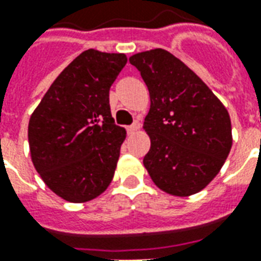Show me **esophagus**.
<instances>
[{"label":"esophagus","mask_w":261,"mask_h":261,"mask_svg":"<svg viewBox=\"0 0 261 261\" xmlns=\"http://www.w3.org/2000/svg\"><path fill=\"white\" fill-rule=\"evenodd\" d=\"M140 127H141V124H140V121H134L133 124L127 127V131H128V133H134V131L140 130Z\"/></svg>","instance_id":"obj_1"}]
</instances>
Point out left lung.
<instances>
[{
	"instance_id": "8db88e82",
	"label": "left lung",
	"mask_w": 261,
	"mask_h": 261,
	"mask_svg": "<svg viewBox=\"0 0 261 261\" xmlns=\"http://www.w3.org/2000/svg\"><path fill=\"white\" fill-rule=\"evenodd\" d=\"M149 91L144 130L151 148L144 166L168 194L201 192L225 164L232 147L228 110L185 63L164 48L130 57Z\"/></svg>"
}]
</instances>
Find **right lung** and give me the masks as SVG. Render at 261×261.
<instances>
[{"label":"right lung","instance_id":"1","mask_svg":"<svg viewBox=\"0 0 261 261\" xmlns=\"http://www.w3.org/2000/svg\"><path fill=\"white\" fill-rule=\"evenodd\" d=\"M125 64V54L85 50L32 113V162L48 189L67 201L93 200L113 179L125 130L114 124L109 91Z\"/></svg>","mask_w":261,"mask_h":261}]
</instances>
